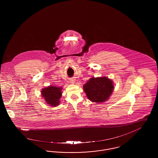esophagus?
<instances>
[{
    "instance_id": "34e87169",
    "label": "esophagus",
    "mask_w": 158,
    "mask_h": 158,
    "mask_svg": "<svg viewBox=\"0 0 158 158\" xmlns=\"http://www.w3.org/2000/svg\"><path fill=\"white\" fill-rule=\"evenodd\" d=\"M70 82L72 83H73H73H75V79H72V80H71V81H70Z\"/></svg>"
}]
</instances>
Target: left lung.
<instances>
[{
	"mask_svg": "<svg viewBox=\"0 0 158 158\" xmlns=\"http://www.w3.org/2000/svg\"><path fill=\"white\" fill-rule=\"evenodd\" d=\"M83 89L90 101L102 103L106 101L112 95L114 83L105 76L93 77L83 85Z\"/></svg>",
	"mask_w": 158,
	"mask_h": 158,
	"instance_id": "8db88e82",
	"label": "left lung"
}]
</instances>
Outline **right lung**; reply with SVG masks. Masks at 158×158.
I'll use <instances>...</instances> for the list:
<instances>
[{
	"instance_id": "right-lung-1",
	"label": "right lung",
	"mask_w": 158,
	"mask_h": 158,
	"mask_svg": "<svg viewBox=\"0 0 158 158\" xmlns=\"http://www.w3.org/2000/svg\"><path fill=\"white\" fill-rule=\"evenodd\" d=\"M62 88L53 85L42 89L41 97L44 99L47 105L56 107L60 104V98L62 95Z\"/></svg>"
}]
</instances>
